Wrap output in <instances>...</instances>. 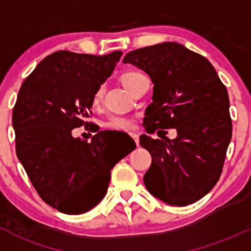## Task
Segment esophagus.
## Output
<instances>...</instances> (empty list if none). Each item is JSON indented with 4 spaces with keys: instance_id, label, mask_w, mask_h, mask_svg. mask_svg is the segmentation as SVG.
Listing matches in <instances>:
<instances>
[{
    "instance_id": "obj_1",
    "label": "esophagus",
    "mask_w": 251,
    "mask_h": 251,
    "mask_svg": "<svg viewBox=\"0 0 251 251\" xmlns=\"http://www.w3.org/2000/svg\"><path fill=\"white\" fill-rule=\"evenodd\" d=\"M130 136L133 138V140H135L136 144H137V146H138V144H140V137H138L137 133H130Z\"/></svg>"
}]
</instances>
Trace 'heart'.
Masks as SVG:
<instances>
[{
	"label": "heart",
	"mask_w": 251,
	"mask_h": 251,
	"mask_svg": "<svg viewBox=\"0 0 251 251\" xmlns=\"http://www.w3.org/2000/svg\"><path fill=\"white\" fill-rule=\"evenodd\" d=\"M140 75H142L141 73L138 72H128L126 73V74L123 75V82L124 85L126 86V88H130V86L132 85L133 81L136 80ZM102 97H103V87L102 86H100V87L96 90L95 95H93V104L97 105L100 104V102L102 100ZM105 127L110 128V130H116V131H126V130H131V128H133V126H135V124H133V120L130 118H126V116H119V115H114V116H110L109 119H108L107 121L104 123Z\"/></svg>",
	"instance_id": "b5f03b06"
}]
</instances>
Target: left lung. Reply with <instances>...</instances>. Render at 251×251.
Masks as SVG:
<instances>
[{
  "label": "left lung",
  "mask_w": 251,
  "mask_h": 251,
  "mask_svg": "<svg viewBox=\"0 0 251 251\" xmlns=\"http://www.w3.org/2000/svg\"><path fill=\"white\" fill-rule=\"evenodd\" d=\"M123 63L138 67L154 83L144 126L147 133L160 128L161 138L141 136L151 155L147 189L176 206L199 201L219 181L232 138L226 86L206 58L176 42L131 50ZM168 128H176L175 140L163 136Z\"/></svg>",
  "instance_id": "1"
}]
</instances>
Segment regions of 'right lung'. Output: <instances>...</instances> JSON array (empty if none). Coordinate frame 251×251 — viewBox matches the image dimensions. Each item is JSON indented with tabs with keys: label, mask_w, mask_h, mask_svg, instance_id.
Masks as SVG:
<instances>
[{
	"label": "right lung",
	"mask_w": 251,
	"mask_h": 251,
	"mask_svg": "<svg viewBox=\"0 0 251 251\" xmlns=\"http://www.w3.org/2000/svg\"><path fill=\"white\" fill-rule=\"evenodd\" d=\"M123 55L58 50L23 82L13 108L17 156L42 201L58 211L83 214L105 196L110 171L128 151H113L104 131L91 142L74 138L88 126L96 90Z\"/></svg>",
	"instance_id": "obj_1"
}]
</instances>
